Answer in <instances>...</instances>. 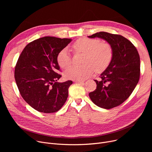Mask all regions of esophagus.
Masks as SVG:
<instances>
[{
    "label": "esophagus",
    "mask_w": 152,
    "mask_h": 152,
    "mask_svg": "<svg viewBox=\"0 0 152 152\" xmlns=\"http://www.w3.org/2000/svg\"><path fill=\"white\" fill-rule=\"evenodd\" d=\"M74 82L76 83H83L84 81H74Z\"/></svg>",
    "instance_id": "esophagus-1"
}]
</instances>
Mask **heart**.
I'll return each instance as SVG.
<instances>
[{"label":"heart","instance_id":"heart-1","mask_svg":"<svg viewBox=\"0 0 152 152\" xmlns=\"http://www.w3.org/2000/svg\"><path fill=\"white\" fill-rule=\"evenodd\" d=\"M76 52L84 53L81 66H73L64 73L68 79L81 81L94 73L104 71L110 65L113 58V50L110 44L102 42L99 39L81 38L73 44ZM58 65L63 69L68 68L71 64V57L68 48H64L57 55Z\"/></svg>","mask_w":152,"mask_h":152}]
</instances>
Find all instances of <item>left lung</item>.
Here are the masks:
<instances>
[{
	"label": "left lung",
	"mask_w": 152,
	"mask_h": 152,
	"mask_svg": "<svg viewBox=\"0 0 152 152\" xmlns=\"http://www.w3.org/2000/svg\"><path fill=\"white\" fill-rule=\"evenodd\" d=\"M88 37L105 40L113 50L112 60L100 75V80H95L97 89L89 94V97L100 108L116 107L130 96L139 82V53L132 42L121 35L99 32Z\"/></svg>",
	"instance_id": "obj_1"
}]
</instances>
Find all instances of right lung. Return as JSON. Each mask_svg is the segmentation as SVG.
<instances>
[{
	"label": "right lung",
	"instance_id": "1",
	"mask_svg": "<svg viewBox=\"0 0 152 152\" xmlns=\"http://www.w3.org/2000/svg\"><path fill=\"white\" fill-rule=\"evenodd\" d=\"M71 39L46 36L34 40L23 49L15 68V79L23 99L45 113L58 111L66 102L72 81L58 83L57 55Z\"/></svg>",
	"mask_w": 152,
	"mask_h": 152
}]
</instances>
